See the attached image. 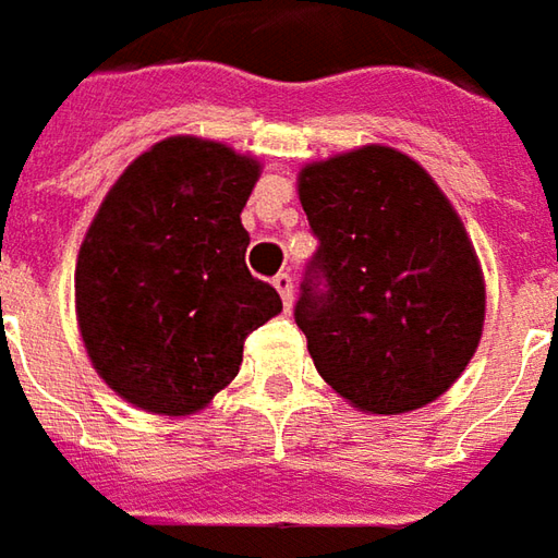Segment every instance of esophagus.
Listing matches in <instances>:
<instances>
[{
	"instance_id": "obj_1",
	"label": "esophagus",
	"mask_w": 558,
	"mask_h": 558,
	"mask_svg": "<svg viewBox=\"0 0 558 558\" xmlns=\"http://www.w3.org/2000/svg\"><path fill=\"white\" fill-rule=\"evenodd\" d=\"M272 288L279 291V298H282V303H286V310H288L291 301H294V279H291L288 272H279V276L272 279Z\"/></svg>"
}]
</instances>
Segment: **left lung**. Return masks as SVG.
Segmentation results:
<instances>
[{
  "label": "left lung",
  "instance_id": "left-lung-1",
  "mask_svg": "<svg viewBox=\"0 0 558 558\" xmlns=\"http://www.w3.org/2000/svg\"><path fill=\"white\" fill-rule=\"evenodd\" d=\"M298 194L318 248L294 322L322 379L379 416L437 401L474 359L486 318L483 270L452 203L389 145L306 163Z\"/></svg>",
  "mask_w": 558,
  "mask_h": 558
}]
</instances>
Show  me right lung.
Returning a JSON list of instances; mask_svg holds the SVG:
<instances>
[{
    "instance_id": "obj_1",
    "label": "right lung",
    "mask_w": 558,
    "mask_h": 558,
    "mask_svg": "<svg viewBox=\"0 0 558 558\" xmlns=\"http://www.w3.org/2000/svg\"><path fill=\"white\" fill-rule=\"evenodd\" d=\"M255 157L169 136L121 172L81 242V340L126 403L191 416L240 374L242 343L282 313L276 288L245 267L240 213Z\"/></svg>"
}]
</instances>
